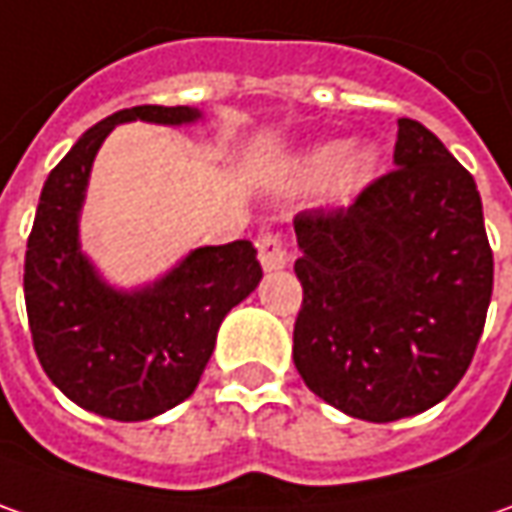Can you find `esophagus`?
I'll list each match as a JSON object with an SVG mask.
<instances>
[{
	"label": "esophagus",
	"mask_w": 512,
	"mask_h": 512,
	"mask_svg": "<svg viewBox=\"0 0 512 512\" xmlns=\"http://www.w3.org/2000/svg\"><path fill=\"white\" fill-rule=\"evenodd\" d=\"M257 257L263 263L266 272H274V269H283L289 263V252H286V243H283V235L277 229H266L260 238H257Z\"/></svg>",
	"instance_id": "34e87169"
}]
</instances>
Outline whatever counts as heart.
Instances as JSON below:
<instances>
[{
	"mask_svg": "<svg viewBox=\"0 0 512 512\" xmlns=\"http://www.w3.org/2000/svg\"><path fill=\"white\" fill-rule=\"evenodd\" d=\"M337 164H340V147H320V150H314L303 161V172L311 175V178H326V175H331L337 169ZM368 164H371V152H351L343 161V175L348 181H354V178H360L362 172L368 169Z\"/></svg>",
	"mask_w": 512,
	"mask_h": 512,
	"instance_id": "1",
	"label": "heart"
}]
</instances>
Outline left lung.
I'll use <instances>...</instances> for the list:
<instances>
[{"label": "left lung", "instance_id": "obj_1", "mask_svg": "<svg viewBox=\"0 0 512 512\" xmlns=\"http://www.w3.org/2000/svg\"><path fill=\"white\" fill-rule=\"evenodd\" d=\"M394 164L348 206L294 218L303 303L294 365L328 405L394 422L442 402L485 328L493 249L467 172L419 121L399 118Z\"/></svg>", "mask_w": 512, "mask_h": 512}]
</instances>
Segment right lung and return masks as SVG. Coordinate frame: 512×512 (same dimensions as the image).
<instances>
[{"label":"right lung","mask_w":512,"mask_h":512,"mask_svg":"<svg viewBox=\"0 0 512 512\" xmlns=\"http://www.w3.org/2000/svg\"><path fill=\"white\" fill-rule=\"evenodd\" d=\"M189 107H130L98 121L47 175L25 252L30 337L45 374L76 405L141 422L184 402L223 317L263 277L255 246H203L152 289L118 294L79 252V209L101 141L121 121L184 124Z\"/></svg>","instance_id":"obj_1"}]
</instances>
